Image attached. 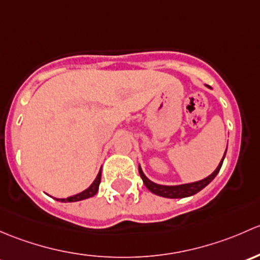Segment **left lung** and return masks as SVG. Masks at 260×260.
<instances>
[{
	"label": "left lung",
	"instance_id": "left-lung-1",
	"mask_svg": "<svg viewBox=\"0 0 260 260\" xmlns=\"http://www.w3.org/2000/svg\"><path fill=\"white\" fill-rule=\"evenodd\" d=\"M226 152V151H225ZM225 156V155H224ZM224 160V157H223ZM223 160L220 161L219 167L216 168L215 171H214L211 175L208 176V178L203 179V180L197 181V183H190V184H184V185H175V186H167V185H159V184H155L152 181H150L145 175H144L143 170L140 169L139 167V173H140L141 179H143L144 184L148 188L150 191L154 192V194L159 195V197H164V198H171V199H176V198H186L190 197V195H194L197 192H199L200 190L204 189L208 184L213 180L214 178L216 176V174L219 173L220 170L221 165H223Z\"/></svg>",
	"mask_w": 260,
	"mask_h": 260
}]
</instances>
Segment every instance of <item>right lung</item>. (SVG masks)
<instances>
[{
    "mask_svg": "<svg viewBox=\"0 0 260 260\" xmlns=\"http://www.w3.org/2000/svg\"><path fill=\"white\" fill-rule=\"evenodd\" d=\"M100 181H101V170H100V173L98 174V176H96L95 180H93V183L91 184V185L86 190L81 191L80 194L74 195V197L66 198V199H56V200H58V202H63V203H72V202H79V200H84V199H87V198L93 197V195L98 192L99 185H100Z\"/></svg>",
    "mask_w": 260,
    "mask_h": 260,
    "instance_id": "right-lung-1",
    "label": "right lung"
}]
</instances>
